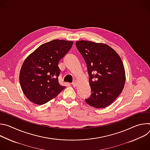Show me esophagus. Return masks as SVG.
<instances>
[{
	"mask_svg": "<svg viewBox=\"0 0 150 150\" xmlns=\"http://www.w3.org/2000/svg\"><path fill=\"white\" fill-rule=\"evenodd\" d=\"M72 85H73V87H75L76 85V81H74L72 83Z\"/></svg>",
	"mask_w": 150,
	"mask_h": 150,
	"instance_id": "obj_1",
	"label": "esophagus"
}]
</instances>
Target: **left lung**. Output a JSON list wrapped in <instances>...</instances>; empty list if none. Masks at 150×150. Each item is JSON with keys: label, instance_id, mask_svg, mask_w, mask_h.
<instances>
[{"label": "left lung", "instance_id": "left-lung-1", "mask_svg": "<svg viewBox=\"0 0 150 150\" xmlns=\"http://www.w3.org/2000/svg\"><path fill=\"white\" fill-rule=\"evenodd\" d=\"M76 46L87 67L91 89L90 97L85 99L95 108L110 105L122 93L125 83V71L119 54L103 43L81 40Z\"/></svg>", "mask_w": 150, "mask_h": 150}]
</instances>
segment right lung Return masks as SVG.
I'll return each mask as SVG.
<instances>
[{"mask_svg": "<svg viewBox=\"0 0 150 150\" xmlns=\"http://www.w3.org/2000/svg\"><path fill=\"white\" fill-rule=\"evenodd\" d=\"M73 43L62 40L50 41L41 45L24 60L19 72V83L30 101L44 104L65 89L59 82L58 64Z\"/></svg>", "mask_w": 150, "mask_h": 150, "instance_id": "add662e5", "label": "right lung"}]
</instances>
